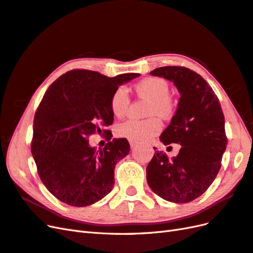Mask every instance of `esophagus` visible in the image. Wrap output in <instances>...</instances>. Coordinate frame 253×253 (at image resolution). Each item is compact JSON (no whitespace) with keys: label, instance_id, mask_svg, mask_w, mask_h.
Returning a JSON list of instances; mask_svg holds the SVG:
<instances>
[{"label":"esophagus","instance_id":"esophagus-1","mask_svg":"<svg viewBox=\"0 0 253 253\" xmlns=\"http://www.w3.org/2000/svg\"><path fill=\"white\" fill-rule=\"evenodd\" d=\"M135 146H137V143H135V142H132V141H131V142H130V147L133 150V148H134Z\"/></svg>","mask_w":253,"mask_h":253}]
</instances>
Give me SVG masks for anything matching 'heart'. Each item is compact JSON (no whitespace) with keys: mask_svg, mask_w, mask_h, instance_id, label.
I'll return each instance as SVG.
<instances>
[{"mask_svg":"<svg viewBox=\"0 0 253 253\" xmlns=\"http://www.w3.org/2000/svg\"><path fill=\"white\" fill-rule=\"evenodd\" d=\"M135 93L150 100L147 114L170 119L175 112V102L169 95V84L157 77H148L134 85ZM130 99L124 87H119L110 99V108L115 116H123L128 111ZM161 131V123L157 118L147 120L128 119L118 127V133L132 142H146Z\"/></svg>","mask_w":253,"mask_h":253,"instance_id":"b5f03b06","label":"heart"}]
</instances>
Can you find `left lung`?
Returning a JSON list of instances; mask_svg holds the SVG:
<instances>
[{
  "instance_id": "obj_1",
  "label": "left lung",
  "mask_w": 253,
  "mask_h": 253,
  "mask_svg": "<svg viewBox=\"0 0 253 253\" xmlns=\"http://www.w3.org/2000/svg\"><path fill=\"white\" fill-rule=\"evenodd\" d=\"M152 76L172 81L180 94L171 124L160 135L165 145H180L176 157L155 152L146 168L147 184L169 202L188 203L203 194L221 167L228 145L224 115L217 95L196 71L183 66H165Z\"/></svg>"
}]
</instances>
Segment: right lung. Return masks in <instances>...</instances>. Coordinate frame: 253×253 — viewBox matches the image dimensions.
<instances>
[{
    "label": "right lung",
    "mask_w": 253,
    "mask_h": 253,
    "mask_svg": "<svg viewBox=\"0 0 253 253\" xmlns=\"http://www.w3.org/2000/svg\"><path fill=\"white\" fill-rule=\"evenodd\" d=\"M140 74L113 78L97 71L74 69L51 84L38 106L31 152L46 188L62 202L87 206L112 190L114 168L130 145L125 138L111 140L113 123L110 99L123 83ZM103 132L109 141L97 152L88 137Z\"/></svg>",
    "instance_id": "add662e5"
}]
</instances>
